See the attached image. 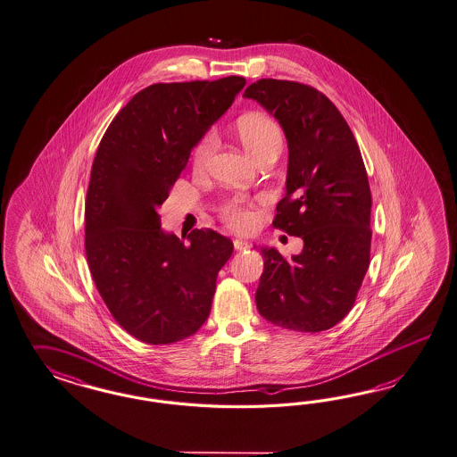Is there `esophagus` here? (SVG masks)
<instances>
[{
    "mask_svg": "<svg viewBox=\"0 0 457 457\" xmlns=\"http://www.w3.org/2000/svg\"><path fill=\"white\" fill-rule=\"evenodd\" d=\"M233 245H235L236 251H245V249L249 248V243L245 241V239H235Z\"/></svg>",
    "mask_w": 457,
    "mask_h": 457,
    "instance_id": "obj_1",
    "label": "esophagus"
}]
</instances>
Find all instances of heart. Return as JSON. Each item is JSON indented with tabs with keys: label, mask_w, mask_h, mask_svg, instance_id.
Returning <instances> with one entry per match:
<instances>
[{
	"label": "heart",
	"mask_w": 457,
	"mask_h": 457,
	"mask_svg": "<svg viewBox=\"0 0 457 457\" xmlns=\"http://www.w3.org/2000/svg\"><path fill=\"white\" fill-rule=\"evenodd\" d=\"M236 134L246 151L256 159L273 149H281L283 145L281 127L264 113H246L239 117L236 122ZM214 144L216 136L212 130L197 140L193 151V166L195 170H203L206 167L214 151ZM222 218L236 231H249L256 222L254 204L245 197H233L224 204Z\"/></svg>",
	"instance_id": "1"
}]
</instances>
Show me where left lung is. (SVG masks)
Returning <instances> with one entry per match:
<instances>
[{
  "mask_svg": "<svg viewBox=\"0 0 457 457\" xmlns=\"http://www.w3.org/2000/svg\"><path fill=\"white\" fill-rule=\"evenodd\" d=\"M245 97L283 127L288 176L273 226L303 239L291 260L262 248L258 312L295 332L328 330L352 310L370 264L372 194L359 144L332 100L310 85L262 79Z\"/></svg>",
  "mask_w": 457,
  "mask_h": 457,
  "instance_id": "obj_1",
  "label": "left lung"
}]
</instances>
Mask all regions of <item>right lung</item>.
<instances>
[{"mask_svg": "<svg viewBox=\"0 0 457 457\" xmlns=\"http://www.w3.org/2000/svg\"><path fill=\"white\" fill-rule=\"evenodd\" d=\"M243 77L154 83L115 115L98 144L85 201V254L112 317L140 342L167 345L208 320L233 241L194 229L184 245L161 229L159 206Z\"/></svg>", "mask_w": 457, "mask_h": 457, "instance_id": "obj_1", "label": "right lung"}]
</instances>
